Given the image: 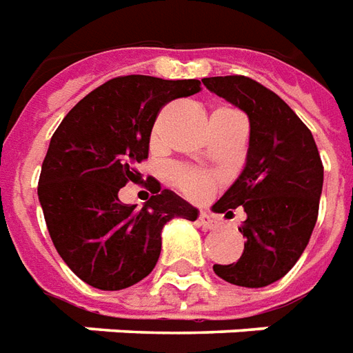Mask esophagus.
<instances>
[{"label": "esophagus", "mask_w": 353, "mask_h": 353, "mask_svg": "<svg viewBox=\"0 0 353 353\" xmlns=\"http://www.w3.org/2000/svg\"><path fill=\"white\" fill-rule=\"evenodd\" d=\"M199 223L203 225V230H212L216 225L214 216L208 214V212H199Z\"/></svg>", "instance_id": "1"}]
</instances>
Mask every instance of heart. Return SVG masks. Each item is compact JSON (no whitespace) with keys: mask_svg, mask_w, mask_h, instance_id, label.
Listing matches in <instances>:
<instances>
[{"mask_svg":"<svg viewBox=\"0 0 353 353\" xmlns=\"http://www.w3.org/2000/svg\"><path fill=\"white\" fill-rule=\"evenodd\" d=\"M176 180V186L192 199H205L208 195L212 194L214 190V179L208 173L203 171H195V169H182L174 176Z\"/></svg>","mask_w":353,"mask_h":353,"instance_id":"b5f03b06","label":"heart"}]
</instances>
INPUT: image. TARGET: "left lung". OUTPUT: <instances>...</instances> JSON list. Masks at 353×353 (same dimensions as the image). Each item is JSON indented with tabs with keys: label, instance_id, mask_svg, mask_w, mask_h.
<instances>
[{
	"label": "left lung",
	"instance_id": "left-lung-1",
	"mask_svg": "<svg viewBox=\"0 0 353 353\" xmlns=\"http://www.w3.org/2000/svg\"><path fill=\"white\" fill-rule=\"evenodd\" d=\"M203 84L250 122L244 169L212 205L225 216L244 207V252L235 263L214 265V272L230 284L263 288L282 279L310 241L323 186L320 152L301 118L263 84L243 74L208 77Z\"/></svg>",
	"mask_w": 353,
	"mask_h": 353
}]
</instances>
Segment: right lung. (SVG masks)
Segmentation results:
<instances>
[{"mask_svg": "<svg viewBox=\"0 0 353 353\" xmlns=\"http://www.w3.org/2000/svg\"><path fill=\"white\" fill-rule=\"evenodd\" d=\"M199 90L195 79L118 77L77 103L54 131L37 195L56 250L86 284L105 292L137 284L158 263L163 225L197 220L199 210L171 190L139 210L118 192L141 176L135 165L148 158L161 107Z\"/></svg>", "mask_w": 353, "mask_h": 353, "instance_id": "right-lung-1", "label": "right lung"}]
</instances>
